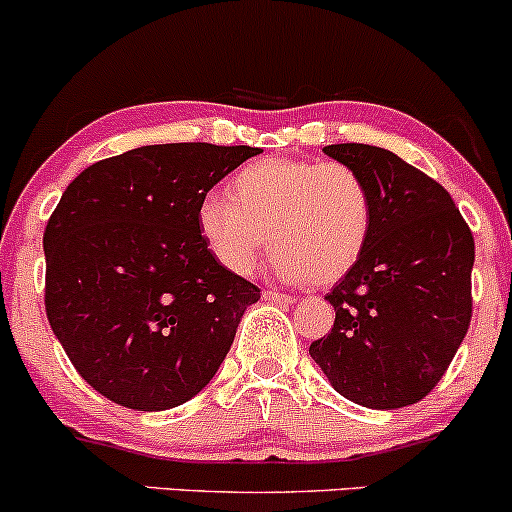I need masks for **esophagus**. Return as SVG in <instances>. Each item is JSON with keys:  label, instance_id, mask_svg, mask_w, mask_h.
<instances>
[{"label": "esophagus", "instance_id": "obj_1", "mask_svg": "<svg viewBox=\"0 0 512 512\" xmlns=\"http://www.w3.org/2000/svg\"><path fill=\"white\" fill-rule=\"evenodd\" d=\"M262 296H265V301H272V303H284V306H289V303H294L296 299L294 296H286V294H279V291H262Z\"/></svg>", "mask_w": 512, "mask_h": 512}]
</instances>
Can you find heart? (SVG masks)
Masks as SVG:
<instances>
[{
	"label": "heart",
	"instance_id": "b5f03b06",
	"mask_svg": "<svg viewBox=\"0 0 512 512\" xmlns=\"http://www.w3.org/2000/svg\"><path fill=\"white\" fill-rule=\"evenodd\" d=\"M367 179L345 162L262 157L230 177L228 196L196 211L211 257L235 277L255 272L269 243L286 282L335 284L357 265L372 233Z\"/></svg>",
	"mask_w": 512,
	"mask_h": 512
}]
</instances>
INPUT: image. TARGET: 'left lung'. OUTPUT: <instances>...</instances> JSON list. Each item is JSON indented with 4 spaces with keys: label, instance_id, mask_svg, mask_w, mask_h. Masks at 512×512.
<instances>
[{
    "label": "left lung",
    "instance_id": "8db88e82",
    "mask_svg": "<svg viewBox=\"0 0 512 512\" xmlns=\"http://www.w3.org/2000/svg\"><path fill=\"white\" fill-rule=\"evenodd\" d=\"M372 189L362 257L325 299L335 325L308 352L340 396L391 411L435 389L471 323L474 235L440 182L391 150L325 145Z\"/></svg>",
    "mask_w": 512,
    "mask_h": 512
}]
</instances>
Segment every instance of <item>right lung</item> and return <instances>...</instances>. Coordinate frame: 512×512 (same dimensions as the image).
<instances>
[{
  "label": "right lung",
  "instance_id": "right-lung-1",
  "mask_svg": "<svg viewBox=\"0 0 512 512\" xmlns=\"http://www.w3.org/2000/svg\"><path fill=\"white\" fill-rule=\"evenodd\" d=\"M250 145H143L77 174L50 213L46 313L80 376L119 406L167 411L218 372L260 289L211 257L201 199Z\"/></svg>",
  "mask_w": 512,
  "mask_h": 512
}]
</instances>
